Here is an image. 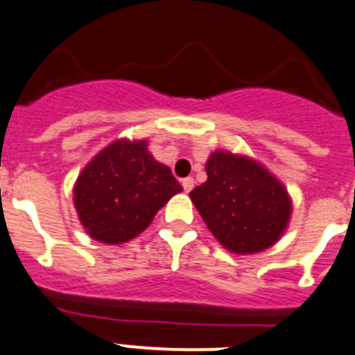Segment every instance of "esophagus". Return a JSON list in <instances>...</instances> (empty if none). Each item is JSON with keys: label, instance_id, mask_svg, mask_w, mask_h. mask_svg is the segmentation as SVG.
<instances>
[{"label": "esophagus", "instance_id": "34e87169", "mask_svg": "<svg viewBox=\"0 0 355 355\" xmlns=\"http://www.w3.org/2000/svg\"><path fill=\"white\" fill-rule=\"evenodd\" d=\"M182 187H184L186 193H189V191L195 187V180H193V178H184V180H182Z\"/></svg>", "mask_w": 355, "mask_h": 355}]
</instances>
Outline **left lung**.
I'll return each mask as SVG.
<instances>
[{
    "label": "left lung",
    "mask_w": 355,
    "mask_h": 355,
    "mask_svg": "<svg viewBox=\"0 0 355 355\" xmlns=\"http://www.w3.org/2000/svg\"><path fill=\"white\" fill-rule=\"evenodd\" d=\"M205 171L207 180L189 198L221 246L252 255L275 245L293 212L284 184L259 160L229 150L212 152Z\"/></svg>",
    "instance_id": "left-lung-1"
}]
</instances>
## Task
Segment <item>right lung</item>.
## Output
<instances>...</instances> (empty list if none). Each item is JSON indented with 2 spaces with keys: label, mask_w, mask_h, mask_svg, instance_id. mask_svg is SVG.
Returning <instances> with one entry per match:
<instances>
[{
  "label": "right lung",
  "mask_w": 355,
  "mask_h": 355,
  "mask_svg": "<svg viewBox=\"0 0 355 355\" xmlns=\"http://www.w3.org/2000/svg\"><path fill=\"white\" fill-rule=\"evenodd\" d=\"M182 186L146 139H116L89 160L73 187L78 220L100 243L121 245L150 227Z\"/></svg>",
  "instance_id": "obj_1"
}]
</instances>
